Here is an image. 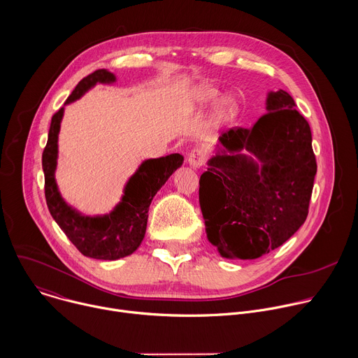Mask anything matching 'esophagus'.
<instances>
[{
	"instance_id": "esophagus-1",
	"label": "esophagus",
	"mask_w": 358,
	"mask_h": 358,
	"mask_svg": "<svg viewBox=\"0 0 358 358\" xmlns=\"http://www.w3.org/2000/svg\"><path fill=\"white\" fill-rule=\"evenodd\" d=\"M206 163V150L203 148H194L188 155V164L194 169H199Z\"/></svg>"
}]
</instances>
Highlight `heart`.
<instances>
[{"label": "heart", "mask_w": 358, "mask_h": 358, "mask_svg": "<svg viewBox=\"0 0 358 358\" xmlns=\"http://www.w3.org/2000/svg\"><path fill=\"white\" fill-rule=\"evenodd\" d=\"M219 96V91L216 88H212V87H205L202 88L199 92H198V98L203 102H209V101H215L216 98ZM236 105L231 99H226L220 108V113L223 116H229L233 113Z\"/></svg>", "instance_id": "b5f03b06"}]
</instances>
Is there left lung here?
<instances>
[{
    "mask_svg": "<svg viewBox=\"0 0 358 358\" xmlns=\"http://www.w3.org/2000/svg\"><path fill=\"white\" fill-rule=\"evenodd\" d=\"M296 108L287 91L270 92L267 113L252 128L223 132L220 143L230 155L213 156L199 178L206 237L226 259H259L306 220L317 166L310 127Z\"/></svg>",
    "mask_w": 358,
    "mask_h": 358,
    "instance_id": "8db88e82",
    "label": "left lung"
}]
</instances>
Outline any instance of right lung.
I'll list each match as a JSON object with an SVG mask.
<instances>
[{
    "mask_svg": "<svg viewBox=\"0 0 358 358\" xmlns=\"http://www.w3.org/2000/svg\"><path fill=\"white\" fill-rule=\"evenodd\" d=\"M110 81H115L112 73L96 70L76 85L66 103L80 98L94 84ZM62 116L63 108L52 116L48 143L42 155L45 196L50 215L83 256L96 260H116L129 256L143 241L148 226V212L153 196L182 164L184 157L174 153L166 157L146 160L127 184L122 202L113 212L98 217L81 216L66 205L55 181L57 135Z\"/></svg>",
    "mask_w": 358,
    "mask_h": 358,
    "instance_id": "right-lung-1",
    "label": "right lung"
}]
</instances>
